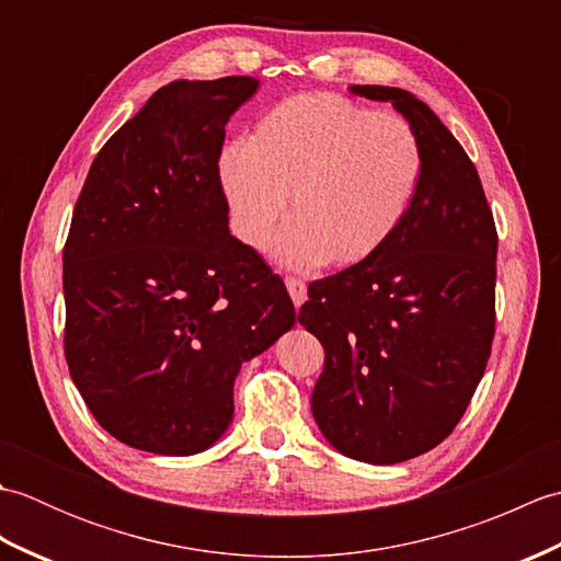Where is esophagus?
Segmentation results:
<instances>
[{"mask_svg": "<svg viewBox=\"0 0 561 561\" xmlns=\"http://www.w3.org/2000/svg\"><path fill=\"white\" fill-rule=\"evenodd\" d=\"M284 284H287V291H289V296H291L294 306L299 308V306L308 299L306 282H304V279H299V277H287V279H284Z\"/></svg>", "mask_w": 561, "mask_h": 561, "instance_id": "34e87169", "label": "esophagus"}]
</instances>
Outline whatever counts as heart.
Wrapping results in <instances>:
<instances>
[{"label": "heart", "mask_w": 561, "mask_h": 561, "mask_svg": "<svg viewBox=\"0 0 561 561\" xmlns=\"http://www.w3.org/2000/svg\"><path fill=\"white\" fill-rule=\"evenodd\" d=\"M420 175L408 123L335 93L277 103L219 161L233 231L248 248L270 243L290 199L291 226L274 250L289 267L374 257L408 217Z\"/></svg>", "instance_id": "1"}]
</instances>
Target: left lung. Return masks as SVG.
Masks as SVG:
<instances>
[{
  "label": "left lung",
  "mask_w": 561,
  "mask_h": 561,
  "mask_svg": "<svg viewBox=\"0 0 561 561\" xmlns=\"http://www.w3.org/2000/svg\"><path fill=\"white\" fill-rule=\"evenodd\" d=\"M350 91L410 123L422 175L396 236L313 282L299 323L325 350L311 410L328 444L392 465L438 446L468 410L492 352L499 241L478 169L436 113L404 89Z\"/></svg>",
  "instance_id": "obj_1"
}]
</instances>
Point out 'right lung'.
<instances>
[{
	"instance_id": "add662e5",
	"label": "right lung",
	"mask_w": 561,
	"mask_h": 561,
	"mask_svg": "<svg viewBox=\"0 0 561 561\" xmlns=\"http://www.w3.org/2000/svg\"><path fill=\"white\" fill-rule=\"evenodd\" d=\"M260 79H178L105 141L65 243V356L123 444L193 456L233 420L245 362L296 323L284 282L229 231L226 123Z\"/></svg>"
}]
</instances>
